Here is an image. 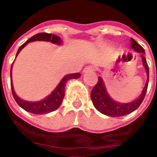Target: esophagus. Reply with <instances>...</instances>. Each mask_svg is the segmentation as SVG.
Masks as SVG:
<instances>
[{
	"label": "esophagus",
	"instance_id": "esophagus-1",
	"mask_svg": "<svg viewBox=\"0 0 157 157\" xmlns=\"http://www.w3.org/2000/svg\"><path fill=\"white\" fill-rule=\"evenodd\" d=\"M94 71H95V67H94V66H92V65H89V66H86V67L83 70V72L86 73V72Z\"/></svg>",
	"mask_w": 157,
	"mask_h": 157
}]
</instances>
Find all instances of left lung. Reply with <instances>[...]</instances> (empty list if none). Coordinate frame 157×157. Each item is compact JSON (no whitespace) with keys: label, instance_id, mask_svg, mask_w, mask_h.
<instances>
[{"label":"left lung","instance_id":"1","mask_svg":"<svg viewBox=\"0 0 157 157\" xmlns=\"http://www.w3.org/2000/svg\"><path fill=\"white\" fill-rule=\"evenodd\" d=\"M130 41H131V48L135 52L140 54L142 64H143V66L146 72L147 80H146L145 85L142 90L140 95L135 100L129 102H119L113 100L110 97L109 92L107 91L102 76H99L98 82L97 83V85L93 87L92 92H91V99H92V103L96 109L100 113H102V114H105L107 116L120 117V116L127 115L128 113L134 112L141 104V102L145 98L146 91H147L149 82V67L145 58V49L142 48L135 39L131 38Z\"/></svg>","mask_w":157,"mask_h":157}]
</instances>
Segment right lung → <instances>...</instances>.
I'll return each instance as SVG.
<instances>
[{
  "mask_svg": "<svg viewBox=\"0 0 157 157\" xmlns=\"http://www.w3.org/2000/svg\"><path fill=\"white\" fill-rule=\"evenodd\" d=\"M34 41L50 42L52 44H55L59 45V46L62 45V44H63V40L59 37L55 35V34L47 33H38L36 35L33 36L32 38H30L28 41H26L18 48V50L17 52L16 58L18 55L20 51L25 47L26 45L28 44L29 43ZM12 65H13V63H12V66H11V72H10V75H11V88H12V96H13V98L15 99L17 103L22 109L26 110L27 112L31 113H34V114H46V113L53 112V111H55L56 109H58L59 108V106L61 105L63 98L65 97V87L67 82H68L69 80H71V79H78L81 76L80 73H73V74L65 75L60 80V82H59V84L56 86V87L52 91L51 93L48 94L46 98L42 99L40 101H35V102L26 101V100H23L21 98H19L18 96L17 95V93L15 92L12 78Z\"/></svg>",
  "mask_w": 157,
  "mask_h": 157,
  "instance_id": "obj_1",
  "label": "right lung"
}]
</instances>
